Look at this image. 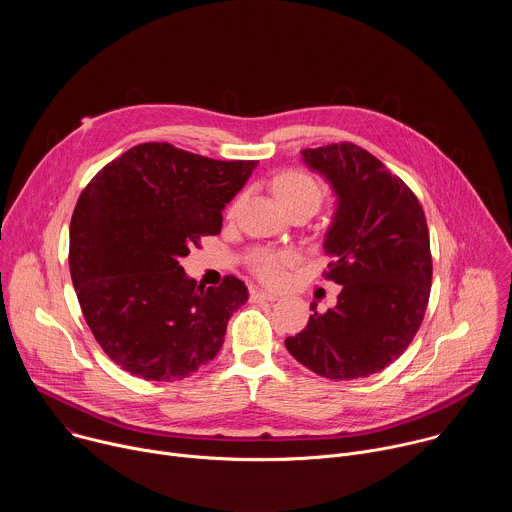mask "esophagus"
Masks as SVG:
<instances>
[{"label":"esophagus","mask_w":512,"mask_h":512,"mask_svg":"<svg viewBox=\"0 0 512 512\" xmlns=\"http://www.w3.org/2000/svg\"><path fill=\"white\" fill-rule=\"evenodd\" d=\"M251 300H253V302H277V300H279V296L271 294V291L255 289V291H251Z\"/></svg>","instance_id":"obj_1"}]
</instances>
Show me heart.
Listing matches in <instances>:
<instances>
[{"label":"heart","mask_w":512,"mask_h":512,"mask_svg":"<svg viewBox=\"0 0 512 512\" xmlns=\"http://www.w3.org/2000/svg\"><path fill=\"white\" fill-rule=\"evenodd\" d=\"M273 190L285 210L308 208L314 212L324 200V186L312 174L302 170L281 172L273 180ZM241 202H243V194H239L231 202L229 216L237 214ZM294 263H296V253L289 249L259 247L249 255L251 271L265 283H279L285 277V269Z\"/></svg>","instance_id":"heart-1"}]
</instances>
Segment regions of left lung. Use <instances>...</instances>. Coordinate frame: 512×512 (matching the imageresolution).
Returning a JSON list of instances; mask_svg holds the SVG:
<instances>
[{
  "instance_id": "8db88e82",
  "label": "left lung",
  "mask_w": 512,
  "mask_h": 512,
  "mask_svg": "<svg viewBox=\"0 0 512 512\" xmlns=\"http://www.w3.org/2000/svg\"><path fill=\"white\" fill-rule=\"evenodd\" d=\"M304 164L336 194L324 237L326 277L338 302L285 338L304 367L332 381L369 377L397 360L417 334L431 287L429 231L411 188L367 150L342 141L302 150Z\"/></svg>"
}]
</instances>
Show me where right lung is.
Masks as SVG:
<instances>
[{
  "mask_svg": "<svg viewBox=\"0 0 512 512\" xmlns=\"http://www.w3.org/2000/svg\"><path fill=\"white\" fill-rule=\"evenodd\" d=\"M259 162H221L139 143L83 190L70 221L68 265L83 316L103 352L133 377L180 381L210 362L247 285L227 275L198 285L180 265Z\"/></svg>",
  "mask_w": 512,
  "mask_h": 512,
  "instance_id": "add662e5",
  "label": "right lung"
}]
</instances>
